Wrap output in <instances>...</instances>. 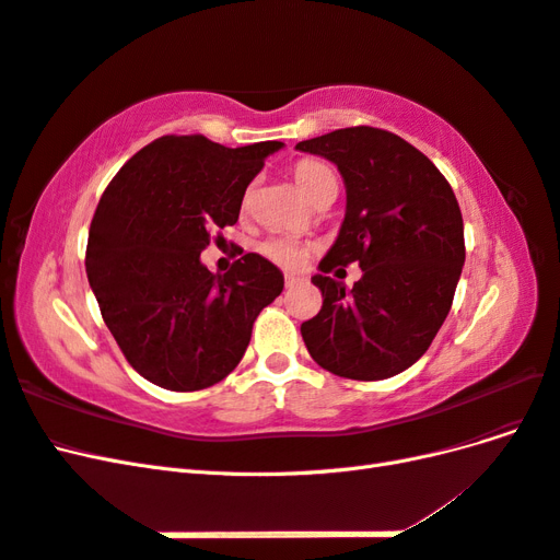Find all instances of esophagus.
Segmentation results:
<instances>
[{
	"mask_svg": "<svg viewBox=\"0 0 560 560\" xmlns=\"http://www.w3.org/2000/svg\"><path fill=\"white\" fill-rule=\"evenodd\" d=\"M299 282H301L299 276H284V287H294V284H299Z\"/></svg>",
	"mask_w": 560,
	"mask_h": 560,
	"instance_id": "obj_1",
	"label": "esophagus"
}]
</instances>
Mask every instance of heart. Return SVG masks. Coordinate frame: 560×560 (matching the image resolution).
Here are the masks:
<instances>
[{
  "instance_id": "1",
  "label": "heart",
  "mask_w": 560,
  "mask_h": 560,
  "mask_svg": "<svg viewBox=\"0 0 560 560\" xmlns=\"http://www.w3.org/2000/svg\"><path fill=\"white\" fill-rule=\"evenodd\" d=\"M294 179L299 184V189L306 194L311 200H315L319 194H325L329 189H336V177L331 173V167L322 161L315 159H301L294 163ZM249 194L245 196L247 202ZM308 247L301 245L292 238H268L261 245V254L266 259L282 268H299L308 257Z\"/></svg>"
}]
</instances>
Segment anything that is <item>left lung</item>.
I'll return each mask as SVG.
<instances>
[{
  "label": "left lung",
  "instance_id": "8db88e82",
  "mask_svg": "<svg viewBox=\"0 0 560 560\" xmlns=\"http://www.w3.org/2000/svg\"><path fill=\"white\" fill-rule=\"evenodd\" d=\"M296 149L336 163L348 194L341 233L313 278L322 308L301 325L303 343L336 376H397L451 311L465 264L460 206L439 167L395 132L354 126ZM352 260L363 278L346 291L328 273Z\"/></svg>",
  "mask_w": 560,
  "mask_h": 560
}]
</instances>
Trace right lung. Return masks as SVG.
Returning <instances> with one entry per match:
<instances>
[{"mask_svg":"<svg viewBox=\"0 0 560 560\" xmlns=\"http://www.w3.org/2000/svg\"><path fill=\"white\" fill-rule=\"evenodd\" d=\"M280 147L163 135L100 198L89 282L124 358L149 383L194 393L224 381L243 360L254 319L280 296L282 273L259 254L241 249L224 276L200 264L212 231L238 222L247 184Z\"/></svg>","mask_w":560,"mask_h":560,"instance_id":"obj_1","label":"right lung"}]
</instances>
